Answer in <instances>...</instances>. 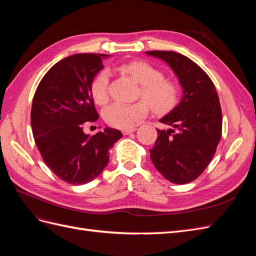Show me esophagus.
<instances>
[{"mask_svg": "<svg viewBox=\"0 0 256 256\" xmlns=\"http://www.w3.org/2000/svg\"><path fill=\"white\" fill-rule=\"evenodd\" d=\"M136 128H129V129H124L122 132V134H131V132H134V131H136Z\"/></svg>", "mask_w": 256, "mask_h": 256, "instance_id": "esophagus-1", "label": "esophagus"}]
</instances>
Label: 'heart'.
<instances>
[{"mask_svg":"<svg viewBox=\"0 0 256 256\" xmlns=\"http://www.w3.org/2000/svg\"><path fill=\"white\" fill-rule=\"evenodd\" d=\"M120 72L141 84L138 97L144 99L134 104L114 102L104 110L108 125L118 129L134 127L143 120L150 109L154 113H166L178 104L182 96L180 83L164 76L160 68L145 60H132L118 67ZM110 74L100 70L90 83V94L97 104H104L109 99Z\"/></svg>","mask_w":256,"mask_h":256,"instance_id":"1","label":"heart"}]
</instances>
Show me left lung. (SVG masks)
I'll use <instances>...</instances> for the list:
<instances>
[{"instance_id":"8db88e82","label":"left lung","mask_w":256,"mask_h":256,"mask_svg":"<svg viewBox=\"0 0 256 256\" xmlns=\"http://www.w3.org/2000/svg\"><path fill=\"white\" fill-rule=\"evenodd\" d=\"M172 67L184 88L180 104L160 122L150 152L154 168L168 180L187 184L202 174L214 156L222 134V111L209 76L189 58L174 51H147Z\"/></svg>"}]
</instances>
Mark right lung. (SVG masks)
I'll use <instances>...</instances> for the list:
<instances>
[{"mask_svg":"<svg viewBox=\"0 0 256 256\" xmlns=\"http://www.w3.org/2000/svg\"><path fill=\"white\" fill-rule=\"evenodd\" d=\"M106 54L81 53L53 65L38 84L32 102L30 125L44 164L70 184L94 180L109 162L110 150L122 136L106 128L90 136L83 128L99 115L90 83L104 68Z\"/></svg>","mask_w":256,"mask_h":256,"instance_id":"obj_1","label":"right lung"}]
</instances>
